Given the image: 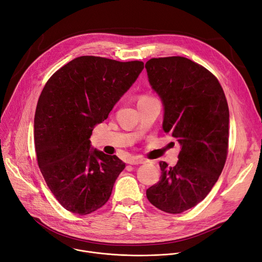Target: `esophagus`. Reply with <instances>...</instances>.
Masks as SVG:
<instances>
[{
    "label": "esophagus",
    "instance_id": "34e87169",
    "mask_svg": "<svg viewBox=\"0 0 262 262\" xmlns=\"http://www.w3.org/2000/svg\"><path fill=\"white\" fill-rule=\"evenodd\" d=\"M146 161L142 158H137V157H134V158H130L127 163L130 165H138V164H144Z\"/></svg>",
    "mask_w": 262,
    "mask_h": 262
}]
</instances>
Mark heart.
Segmentation results:
<instances>
[{"mask_svg": "<svg viewBox=\"0 0 262 262\" xmlns=\"http://www.w3.org/2000/svg\"><path fill=\"white\" fill-rule=\"evenodd\" d=\"M141 99H146V97H143V98H141ZM141 99H140V100H141Z\"/></svg>", "mask_w": 262, "mask_h": 262, "instance_id": "heart-1", "label": "heart"}]
</instances>
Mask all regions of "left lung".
Instances as JSON below:
<instances>
[{
  "label": "left lung",
  "instance_id": "obj_1",
  "mask_svg": "<svg viewBox=\"0 0 262 262\" xmlns=\"http://www.w3.org/2000/svg\"><path fill=\"white\" fill-rule=\"evenodd\" d=\"M151 90L163 105V130L181 145L178 162L159 163V182L146 189L148 201L169 214L194 207L210 193L223 169L230 113L216 77L183 57L145 63Z\"/></svg>",
  "mask_w": 262,
  "mask_h": 262
}]
</instances>
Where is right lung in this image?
Returning <instances> with one entry per match:
<instances>
[{
  "label": "right lung",
  "instance_id": "add662e5",
  "mask_svg": "<svg viewBox=\"0 0 262 262\" xmlns=\"http://www.w3.org/2000/svg\"><path fill=\"white\" fill-rule=\"evenodd\" d=\"M143 68L140 61L83 56L44 86L34 115V146L49 189L67 211L87 215L108 201L125 163L92 147L90 138Z\"/></svg>",
  "mask_w": 262,
  "mask_h": 262
}]
</instances>
